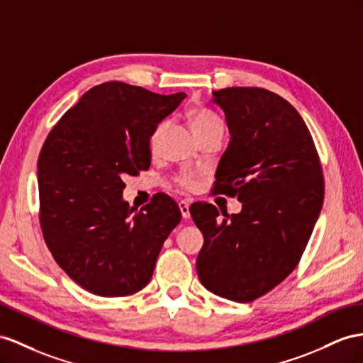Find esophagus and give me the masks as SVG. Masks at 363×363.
<instances>
[{
  "instance_id": "34e87169",
  "label": "esophagus",
  "mask_w": 363,
  "mask_h": 363,
  "mask_svg": "<svg viewBox=\"0 0 363 363\" xmlns=\"http://www.w3.org/2000/svg\"><path fill=\"white\" fill-rule=\"evenodd\" d=\"M179 208L182 213V218H190V203L187 201H179Z\"/></svg>"
}]
</instances>
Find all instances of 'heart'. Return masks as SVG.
Segmentation results:
<instances>
[{
	"mask_svg": "<svg viewBox=\"0 0 363 363\" xmlns=\"http://www.w3.org/2000/svg\"><path fill=\"white\" fill-rule=\"evenodd\" d=\"M189 118H190L194 133H196L198 138H202L215 132H224V123H222V119L215 113V111H211L207 107H193L189 111ZM165 127H167L165 123H160L153 128L150 139H148L152 152L156 150L161 133L164 132ZM196 182H198V178L191 173H181L178 178H176V184L182 189H193L194 185H196Z\"/></svg>",
	"mask_w": 363,
	"mask_h": 363,
	"instance_id": "1",
	"label": "heart"
}]
</instances>
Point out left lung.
<instances>
[{
	"label": "left lung",
	"mask_w": 363,
	"mask_h": 363,
	"mask_svg": "<svg viewBox=\"0 0 363 363\" xmlns=\"http://www.w3.org/2000/svg\"><path fill=\"white\" fill-rule=\"evenodd\" d=\"M213 95L231 133L213 191L238 198L242 210L219 220L211 203L190 207L203 235L196 270L213 294L253 302L301 261L323 202L322 164L299 111L277 93L227 87Z\"/></svg>",
	"instance_id": "left-lung-1"
}]
</instances>
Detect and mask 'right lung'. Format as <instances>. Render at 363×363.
<instances>
[{
    "label": "right lung",
    "instance_id": "right-lung-1",
    "mask_svg": "<svg viewBox=\"0 0 363 363\" xmlns=\"http://www.w3.org/2000/svg\"><path fill=\"white\" fill-rule=\"evenodd\" d=\"M185 96L102 82L45 138L38 156L43 236L57 264L89 293L123 297L143 290L181 222L169 194L157 193L135 211L123 190L127 174L148 170L153 128Z\"/></svg>",
    "mask_w": 363,
    "mask_h": 363
}]
</instances>
